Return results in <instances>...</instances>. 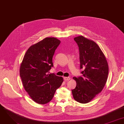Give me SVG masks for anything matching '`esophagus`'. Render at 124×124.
<instances>
[{"mask_svg": "<svg viewBox=\"0 0 124 124\" xmlns=\"http://www.w3.org/2000/svg\"><path fill=\"white\" fill-rule=\"evenodd\" d=\"M70 78L69 77H64V79L65 81H69L70 80Z\"/></svg>", "mask_w": 124, "mask_h": 124, "instance_id": "obj_1", "label": "esophagus"}]
</instances>
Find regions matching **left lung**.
<instances>
[{"label":"left lung","mask_w":124,"mask_h":124,"mask_svg":"<svg viewBox=\"0 0 124 124\" xmlns=\"http://www.w3.org/2000/svg\"><path fill=\"white\" fill-rule=\"evenodd\" d=\"M79 50L80 69L83 77H74L77 85L72 90L74 99L86 104L102 91L108 79V65L106 56L95 42L82 36L75 37Z\"/></svg>","instance_id":"obj_1"}]
</instances>
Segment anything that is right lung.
<instances>
[{"label": "right lung", "mask_w": 124, "mask_h": 124, "mask_svg": "<svg viewBox=\"0 0 124 124\" xmlns=\"http://www.w3.org/2000/svg\"><path fill=\"white\" fill-rule=\"evenodd\" d=\"M61 41L55 38H46L30 46L20 67V76L25 90L39 104H46L53 98L63 78L49 70L53 66L52 58Z\"/></svg>", "instance_id": "obj_1"}]
</instances>
